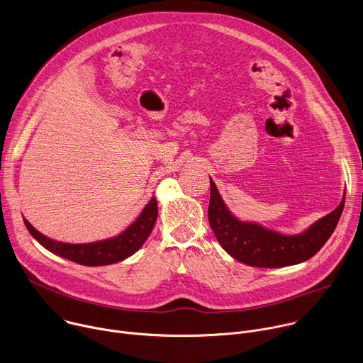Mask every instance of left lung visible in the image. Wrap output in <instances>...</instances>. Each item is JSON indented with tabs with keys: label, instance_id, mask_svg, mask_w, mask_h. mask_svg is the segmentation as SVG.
I'll return each instance as SVG.
<instances>
[{
	"label": "left lung",
	"instance_id": "8db88e82",
	"mask_svg": "<svg viewBox=\"0 0 363 363\" xmlns=\"http://www.w3.org/2000/svg\"><path fill=\"white\" fill-rule=\"evenodd\" d=\"M211 198L208 221L221 247L235 260L252 267H286L313 257L333 234L345 206V195L337 208L304 233L284 235L254 223L237 220L225 206L216 184L210 178Z\"/></svg>",
	"mask_w": 363,
	"mask_h": 363
}]
</instances>
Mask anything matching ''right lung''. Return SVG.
<instances>
[{
	"instance_id": "obj_1",
	"label": "right lung",
	"mask_w": 363,
	"mask_h": 363,
	"mask_svg": "<svg viewBox=\"0 0 363 363\" xmlns=\"http://www.w3.org/2000/svg\"><path fill=\"white\" fill-rule=\"evenodd\" d=\"M158 217V203L157 198L152 196L147 205L143 208L142 214L135 220L132 225H129L122 234L89 244H67L50 240L41 233H38L27 220L24 224L28 233L48 251L55 252L70 262L83 266H108L135 254L149 237L155 221Z\"/></svg>"
}]
</instances>
